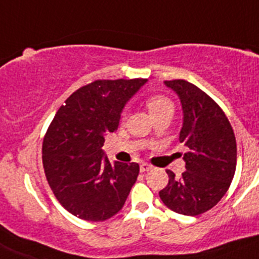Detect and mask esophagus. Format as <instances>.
<instances>
[{"mask_svg": "<svg viewBox=\"0 0 259 259\" xmlns=\"http://www.w3.org/2000/svg\"><path fill=\"white\" fill-rule=\"evenodd\" d=\"M152 170V166L148 163H141L140 164V171L141 172H148V171Z\"/></svg>", "mask_w": 259, "mask_h": 259, "instance_id": "esophagus-1", "label": "esophagus"}]
</instances>
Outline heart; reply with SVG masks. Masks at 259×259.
I'll return each mask as SVG.
<instances>
[{
	"label": "heart",
	"mask_w": 259,
	"mask_h": 259,
	"mask_svg": "<svg viewBox=\"0 0 259 259\" xmlns=\"http://www.w3.org/2000/svg\"><path fill=\"white\" fill-rule=\"evenodd\" d=\"M146 107L149 110L150 115L161 111L164 109H172V102L166 97H162V96H152L146 100Z\"/></svg>",
	"instance_id": "obj_1"
}]
</instances>
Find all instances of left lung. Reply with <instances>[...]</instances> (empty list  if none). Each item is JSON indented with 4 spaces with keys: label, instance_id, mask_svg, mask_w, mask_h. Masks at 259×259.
Here are the masks:
<instances>
[{
    "label": "left lung",
    "instance_id": "8db88e82",
    "mask_svg": "<svg viewBox=\"0 0 259 259\" xmlns=\"http://www.w3.org/2000/svg\"><path fill=\"white\" fill-rule=\"evenodd\" d=\"M182 104L179 140L184 153L182 176L168 174V184L159 192L167 207L178 214H202L222 200L236 170V139L223 110L194 84L185 80L164 81Z\"/></svg>",
    "mask_w": 259,
    "mask_h": 259
}]
</instances>
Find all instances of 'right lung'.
Here are the masks:
<instances>
[{"label":"right lung","mask_w":259,"mask_h":259,"mask_svg":"<svg viewBox=\"0 0 259 259\" xmlns=\"http://www.w3.org/2000/svg\"><path fill=\"white\" fill-rule=\"evenodd\" d=\"M148 79L96 80L62 105L42 143V164L53 193L80 219L102 222L122 209L139 164L109 161L105 136L118 128L127 102Z\"/></svg>","instance_id":"add662e5"}]
</instances>
